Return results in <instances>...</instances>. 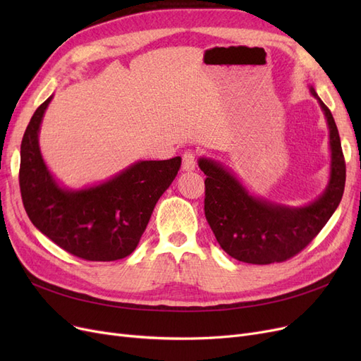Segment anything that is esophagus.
<instances>
[{"instance_id": "1", "label": "esophagus", "mask_w": 361, "mask_h": 361, "mask_svg": "<svg viewBox=\"0 0 361 361\" xmlns=\"http://www.w3.org/2000/svg\"><path fill=\"white\" fill-rule=\"evenodd\" d=\"M197 166V159H195V154L192 150H187L182 155V169L185 171H192Z\"/></svg>"}]
</instances>
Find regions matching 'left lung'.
Wrapping results in <instances>:
<instances>
[{
	"label": "left lung",
	"mask_w": 361,
	"mask_h": 361,
	"mask_svg": "<svg viewBox=\"0 0 361 361\" xmlns=\"http://www.w3.org/2000/svg\"><path fill=\"white\" fill-rule=\"evenodd\" d=\"M318 99L330 129L331 167L324 194L307 206L289 207L251 195L223 164L200 158L204 179V216L218 244L228 256L253 265L285 262L302 248L330 220L342 200L346 166L331 111Z\"/></svg>",
	"instance_id": "obj_1"
}]
</instances>
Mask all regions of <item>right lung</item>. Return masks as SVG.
<instances>
[{
    "instance_id": "right-lung-1",
    "label": "right lung",
    "mask_w": 361,
    "mask_h": 361,
    "mask_svg": "<svg viewBox=\"0 0 361 361\" xmlns=\"http://www.w3.org/2000/svg\"><path fill=\"white\" fill-rule=\"evenodd\" d=\"M52 96L32 114L20 143L19 187L27 215L39 231L68 253L92 262L129 256L154 207L180 169V157L138 161L99 185L61 188L39 147V129Z\"/></svg>"
}]
</instances>
